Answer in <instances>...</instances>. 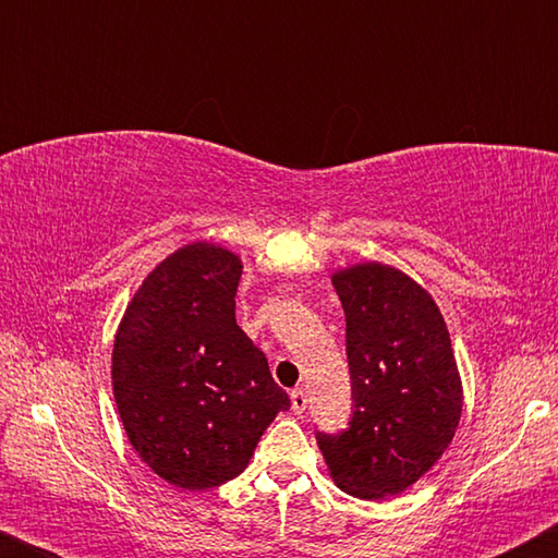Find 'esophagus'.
Masks as SVG:
<instances>
[{
    "label": "esophagus",
    "mask_w": 558,
    "mask_h": 558,
    "mask_svg": "<svg viewBox=\"0 0 558 558\" xmlns=\"http://www.w3.org/2000/svg\"><path fill=\"white\" fill-rule=\"evenodd\" d=\"M290 403H292V411L302 413L307 409V391L305 389H292L290 391Z\"/></svg>",
    "instance_id": "1"
}]
</instances>
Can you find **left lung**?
<instances>
[{"label":"left lung","instance_id":"8db88e82","mask_svg":"<svg viewBox=\"0 0 558 558\" xmlns=\"http://www.w3.org/2000/svg\"><path fill=\"white\" fill-rule=\"evenodd\" d=\"M332 286L347 317L354 411L347 430L317 433V446L347 495H399L436 465L460 423L446 319L428 290L384 263L337 270Z\"/></svg>","mask_w":558,"mask_h":558}]
</instances>
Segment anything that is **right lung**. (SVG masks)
Segmentation results:
<instances>
[{
	"label": "right lung",
	"mask_w": 558,
	"mask_h": 558,
	"mask_svg": "<svg viewBox=\"0 0 558 558\" xmlns=\"http://www.w3.org/2000/svg\"><path fill=\"white\" fill-rule=\"evenodd\" d=\"M243 263L216 243L174 251L130 300L112 344V393L137 456L169 485L241 475L290 409L268 359L235 325Z\"/></svg>",
	"instance_id": "right-lung-1"
}]
</instances>
